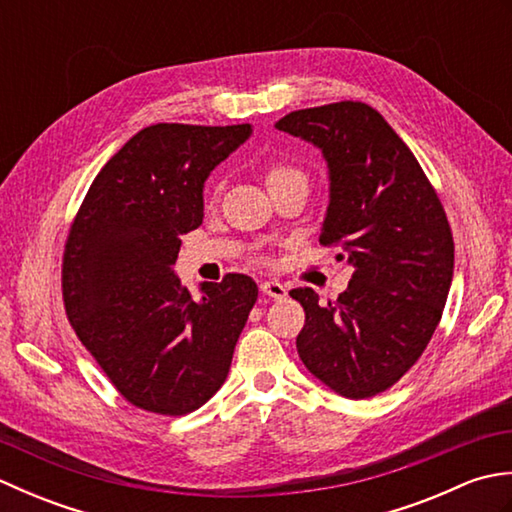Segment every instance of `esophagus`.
<instances>
[{
    "label": "esophagus",
    "mask_w": 512,
    "mask_h": 512,
    "mask_svg": "<svg viewBox=\"0 0 512 512\" xmlns=\"http://www.w3.org/2000/svg\"><path fill=\"white\" fill-rule=\"evenodd\" d=\"M262 292L264 295H268V297H273V299H277V301H281V299H286L288 297V288L281 284V281H277V279H268V281H262Z\"/></svg>",
    "instance_id": "obj_1"
}]
</instances>
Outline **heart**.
Instances as JSON below:
<instances>
[{"label": "heart", "instance_id": "1", "mask_svg": "<svg viewBox=\"0 0 512 512\" xmlns=\"http://www.w3.org/2000/svg\"><path fill=\"white\" fill-rule=\"evenodd\" d=\"M290 178H303V171H299L297 167H290V165H273L266 173V184H277V182H284Z\"/></svg>", "mask_w": 512, "mask_h": 512}]
</instances>
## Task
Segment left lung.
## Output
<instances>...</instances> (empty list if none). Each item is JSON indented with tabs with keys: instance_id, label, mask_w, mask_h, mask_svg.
<instances>
[{
	"instance_id": "obj_1",
	"label": "left lung",
	"mask_w": 512,
	"mask_h": 512,
	"mask_svg": "<svg viewBox=\"0 0 512 512\" xmlns=\"http://www.w3.org/2000/svg\"><path fill=\"white\" fill-rule=\"evenodd\" d=\"M279 132L321 149L330 202L321 244H341L352 281L306 310L297 352L308 372L345 398H369L409 372L436 332L453 279V235L438 193L411 149L374 107L341 101L290 112Z\"/></svg>"
}]
</instances>
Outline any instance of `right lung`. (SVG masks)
Instances as JSON below:
<instances>
[{
  "label": "right lung",
  "instance_id": "1",
  "mask_svg": "<svg viewBox=\"0 0 512 512\" xmlns=\"http://www.w3.org/2000/svg\"><path fill=\"white\" fill-rule=\"evenodd\" d=\"M253 127L158 123L140 129L94 178L63 253L72 328L132 405L184 416L224 385L257 284L204 281L202 297L173 273L180 235L204 217V182Z\"/></svg>",
  "mask_w": 512,
  "mask_h": 512
}]
</instances>
